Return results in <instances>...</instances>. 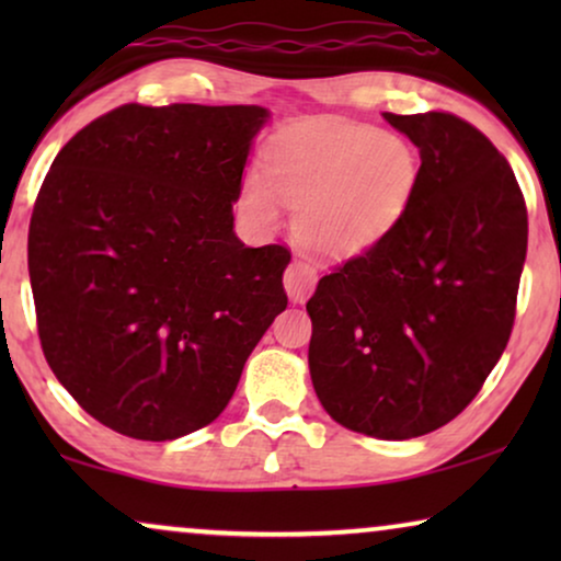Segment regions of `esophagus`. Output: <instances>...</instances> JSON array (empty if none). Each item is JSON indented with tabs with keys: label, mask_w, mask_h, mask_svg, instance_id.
<instances>
[{
	"label": "esophagus",
	"mask_w": 561,
	"mask_h": 561,
	"mask_svg": "<svg viewBox=\"0 0 561 561\" xmlns=\"http://www.w3.org/2000/svg\"><path fill=\"white\" fill-rule=\"evenodd\" d=\"M317 267H311L304 260H294L288 265L286 275H283V286H286V294L294 304H304L313 288H317Z\"/></svg>",
	"instance_id": "34e87169"
}]
</instances>
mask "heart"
Masks as SVG:
<instances>
[{
  "instance_id": "heart-1",
  "label": "heart",
  "mask_w": 561,
  "mask_h": 561,
  "mask_svg": "<svg viewBox=\"0 0 561 561\" xmlns=\"http://www.w3.org/2000/svg\"><path fill=\"white\" fill-rule=\"evenodd\" d=\"M419 156L403 137L344 122H301L271 145L265 175L244 181V204L278 219V196L296 206L294 232L313 255L355 257L370 250L409 209Z\"/></svg>"
}]
</instances>
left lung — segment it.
Wrapping results in <instances>:
<instances>
[{
    "instance_id": "left-lung-1",
    "label": "left lung",
    "mask_w": 561,
    "mask_h": 561,
    "mask_svg": "<svg viewBox=\"0 0 561 561\" xmlns=\"http://www.w3.org/2000/svg\"><path fill=\"white\" fill-rule=\"evenodd\" d=\"M419 148L393 232L319 280L309 370L336 424L401 442L449 424L508 344L528 217L508 160L455 114H382Z\"/></svg>"
}]
</instances>
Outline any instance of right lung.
<instances>
[{"label": "right lung", "instance_id": "add662e5", "mask_svg": "<svg viewBox=\"0 0 561 561\" xmlns=\"http://www.w3.org/2000/svg\"><path fill=\"white\" fill-rule=\"evenodd\" d=\"M265 106L125 104L53 160L27 237L37 334L89 416L168 442L227 409L288 306L280 244L244 248L232 204Z\"/></svg>", "mask_w": 561, "mask_h": 561}]
</instances>
